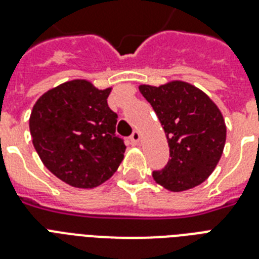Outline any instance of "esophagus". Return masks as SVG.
Returning a JSON list of instances; mask_svg holds the SVG:
<instances>
[{
  "label": "esophagus",
  "instance_id": "obj_1",
  "mask_svg": "<svg viewBox=\"0 0 259 259\" xmlns=\"http://www.w3.org/2000/svg\"><path fill=\"white\" fill-rule=\"evenodd\" d=\"M140 140H141V134H140V132H133V134L130 136V141H132V144L133 145H137L138 142H140Z\"/></svg>",
  "mask_w": 259,
  "mask_h": 259
}]
</instances>
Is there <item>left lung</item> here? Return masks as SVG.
I'll use <instances>...</instances> for the list:
<instances>
[{
	"label": "left lung",
	"instance_id": "1",
	"mask_svg": "<svg viewBox=\"0 0 259 259\" xmlns=\"http://www.w3.org/2000/svg\"><path fill=\"white\" fill-rule=\"evenodd\" d=\"M140 93L153 107L165 132L169 161L153 179L164 188L181 192L208 179L226 144V123L211 98L187 82L172 80Z\"/></svg>",
	"mask_w": 259,
	"mask_h": 259
}]
</instances>
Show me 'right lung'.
<instances>
[{"instance_id": "1", "label": "right lung", "mask_w": 259, "mask_h": 259, "mask_svg": "<svg viewBox=\"0 0 259 259\" xmlns=\"http://www.w3.org/2000/svg\"><path fill=\"white\" fill-rule=\"evenodd\" d=\"M111 87L75 79L48 90L29 118L32 142L47 169L76 188L109 180L126 146L115 134L118 115L107 105Z\"/></svg>"}]
</instances>
